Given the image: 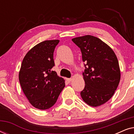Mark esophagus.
Returning a JSON list of instances; mask_svg holds the SVG:
<instances>
[{"label": "esophagus", "instance_id": "esophagus-1", "mask_svg": "<svg viewBox=\"0 0 134 134\" xmlns=\"http://www.w3.org/2000/svg\"><path fill=\"white\" fill-rule=\"evenodd\" d=\"M66 80L68 82H71V81L72 80V78H68V79H66Z\"/></svg>", "mask_w": 134, "mask_h": 134}]
</instances>
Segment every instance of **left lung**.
I'll list each match as a JSON object with an SVG mask.
<instances>
[{"mask_svg":"<svg viewBox=\"0 0 134 134\" xmlns=\"http://www.w3.org/2000/svg\"><path fill=\"white\" fill-rule=\"evenodd\" d=\"M72 41L80 49L85 62L83 72L85 88L80 92L83 101L98 107L113 96L120 83L118 60L110 46L91 35L76 37Z\"/></svg>","mask_w":134,"mask_h":134,"instance_id":"8db88e82","label":"left lung"}]
</instances>
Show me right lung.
I'll return each instance as SVG.
<instances>
[{"label":"right lung","instance_id":"1","mask_svg":"<svg viewBox=\"0 0 134 134\" xmlns=\"http://www.w3.org/2000/svg\"><path fill=\"white\" fill-rule=\"evenodd\" d=\"M59 40H46L32 47L22 62L19 80L22 90L34 107L48 109L55 104L65 87V80L52 70L54 52Z\"/></svg>","mask_w":134,"mask_h":134}]
</instances>
